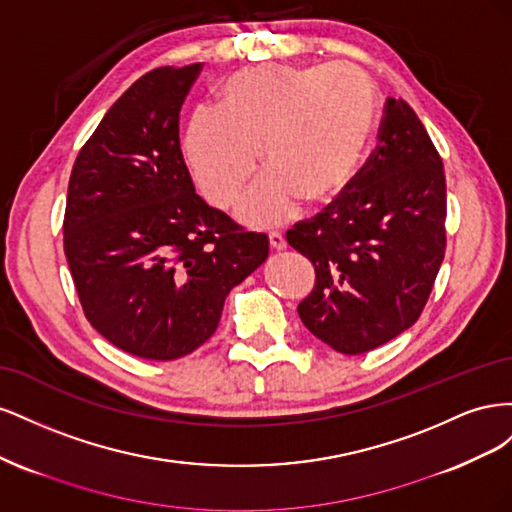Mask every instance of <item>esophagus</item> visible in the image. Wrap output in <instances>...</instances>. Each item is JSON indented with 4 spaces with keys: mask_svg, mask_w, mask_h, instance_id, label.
Segmentation results:
<instances>
[{
    "mask_svg": "<svg viewBox=\"0 0 512 512\" xmlns=\"http://www.w3.org/2000/svg\"><path fill=\"white\" fill-rule=\"evenodd\" d=\"M269 243H271L273 250H284V247H286L284 235H282V232H277V230L269 232Z\"/></svg>",
    "mask_w": 512,
    "mask_h": 512,
    "instance_id": "esophagus-1",
    "label": "esophagus"
}]
</instances>
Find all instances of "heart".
Masks as SVG:
<instances>
[{"label":"heart","mask_w":512,"mask_h":512,"mask_svg":"<svg viewBox=\"0 0 512 512\" xmlns=\"http://www.w3.org/2000/svg\"><path fill=\"white\" fill-rule=\"evenodd\" d=\"M376 123V85L361 68L262 64L226 76L218 111L198 108L192 115L183 153L207 203L228 209L256 173L260 149L269 170L239 215L252 226H273L292 218L301 200L316 207L342 196Z\"/></svg>","instance_id":"1"}]
</instances>
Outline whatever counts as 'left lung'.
I'll return each instance as SVG.
<instances>
[{
  "label": "left lung",
  "instance_id": "1",
  "mask_svg": "<svg viewBox=\"0 0 512 512\" xmlns=\"http://www.w3.org/2000/svg\"><path fill=\"white\" fill-rule=\"evenodd\" d=\"M442 158L406 100L389 98L378 145L348 185L286 241L312 260L299 303L305 327L342 354H363L421 316L446 250Z\"/></svg>",
  "mask_w": 512,
  "mask_h": 512
}]
</instances>
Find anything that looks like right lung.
<instances>
[{
	"instance_id": "right-lung-1",
	"label": "right lung",
	"mask_w": 512,
	"mask_h": 512,
	"mask_svg": "<svg viewBox=\"0 0 512 512\" xmlns=\"http://www.w3.org/2000/svg\"><path fill=\"white\" fill-rule=\"evenodd\" d=\"M203 64L132 83L81 147L64 252L85 318L119 350L175 361L203 346L228 292L269 256V237L209 207L179 145V111Z\"/></svg>"
}]
</instances>
